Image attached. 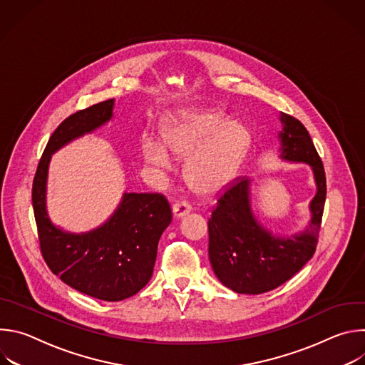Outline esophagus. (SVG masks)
<instances>
[{
	"label": "esophagus",
	"mask_w": 365,
	"mask_h": 365,
	"mask_svg": "<svg viewBox=\"0 0 365 365\" xmlns=\"http://www.w3.org/2000/svg\"><path fill=\"white\" fill-rule=\"evenodd\" d=\"M172 211H173L175 218H183L185 215H187L192 211V206L186 202H176L172 207Z\"/></svg>",
	"instance_id": "1"
}]
</instances>
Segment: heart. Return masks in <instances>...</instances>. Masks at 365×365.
Listing matches in <instances>:
<instances>
[{"label":"heart","instance_id":"1","mask_svg":"<svg viewBox=\"0 0 365 365\" xmlns=\"http://www.w3.org/2000/svg\"><path fill=\"white\" fill-rule=\"evenodd\" d=\"M162 141L175 158L185 160V180L199 195L224 189L238 172L250 147V133L240 121H228L217 111L179 110L165 123ZM162 144L144 140V162L155 169H169L170 155Z\"/></svg>","mask_w":365,"mask_h":365}]
</instances>
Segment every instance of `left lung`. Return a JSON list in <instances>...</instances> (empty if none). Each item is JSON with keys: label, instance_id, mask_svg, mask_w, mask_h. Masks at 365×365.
I'll list each match as a JSON object with an SVG mask.
<instances>
[{"label": "left lung", "instance_id": "left-lung-1", "mask_svg": "<svg viewBox=\"0 0 365 365\" xmlns=\"http://www.w3.org/2000/svg\"><path fill=\"white\" fill-rule=\"evenodd\" d=\"M280 159L306 163L314 172L317 195L310 200V221L290 237L274 235L259 224L251 210L248 179L235 180L220 197L210 228V262L220 282L235 293L259 294L292 279L314 255L318 244L327 178L322 160L304 125L280 114Z\"/></svg>", "mask_w": 365, "mask_h": 365}]
</instances>
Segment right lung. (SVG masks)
<instances>
[{
	"label": "right lung",
	"mask_w": 365,
	"mask_h": 365,
	"mask_svg": "<svg viewBox=\"0 0 365 365\" xmlns=\"http://www.w3.org/2000/svg\"><path fill=\"white\" fill-rule=\"evenodd\" d=\"M114 99L69 115L51 134L33 180V210L41 255L51 273L88 296L118 302L140 292L151 279L158 245L172 222L160 193H124L114 214L82 234L51 224L46 210V183L51 154L113 118Z\"/></svg>",
	"instance_id": "obj_1"
}]
</instances>
